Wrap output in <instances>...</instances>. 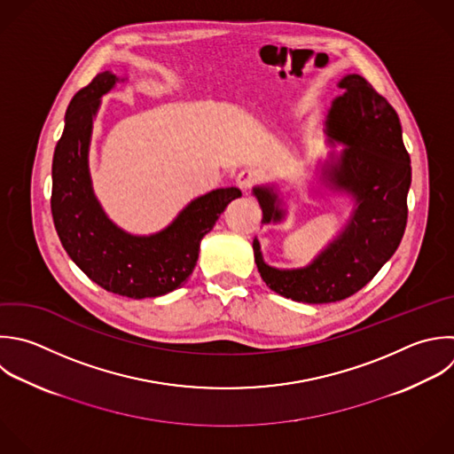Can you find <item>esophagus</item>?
Instances as JSON below:
<instances>
[{
	"label": "esophagus",
	"instance_id": "esophagus-1",
	"mask_svg": "<svg viewBox=\"0 0 454 454\" xmlns=\"http://www.w3.org/2000/svg\"><path fill=\"white\" fill-rule=\"evenodd\" d=\"M259 181V172L254 170V168H245L238 174L236 177V184L243 190V192H248L252 190V186Z\"/></svg>",
	"mask_w": 454,
	"mask_h": 454
}]
</instances>
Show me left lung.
<instances>
[{
    "label": "left lung",
    "instance_id": "obj_1",
    "mask_svg": "<svg viewBox=\"0 0 454 454\" xmlns=\"http://www.w3.org/2000/svg\"><path fill=\"white\" fill-rule=\"evenodd\" d=\"M339 89L344 94L333 99L325 126L330 142L346 147L325 163L321 179L330 190L353 197V215L305 268H273L264 262L259 241L252 245L266 286L303 303L339 301L360 291L397 250L408 216L411 167L395 110L358 74L344 76ZM254 195L262 223L284 220L273 186H255Z\"/></svg>",
    "mask_w": 454,
    "mask_h": 454
}]
</instances>
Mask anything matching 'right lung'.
Instances as JSON below:
<instances>
[{
  "label": "right lung",
  "mask_w": 454,
  "mask_h": 454,
  "mask_svg": "<svg viewBox=\"0 0 454 454\" xmlns=\"http://www.w3.org/2000/svg\"><path fill=\"white\" fill-rule=\"evenodd\" d=\"M119 78L98 74L71 101L53 156L51 213L59 238L78 268L103 289L128 298H154L192 275L202 238L241 192L218 188L193 199L163 231L135 236L117 227L92 190L89 147L101 98Z\"/></svg>",
  "instance_id": "1"
}]
</instances>
